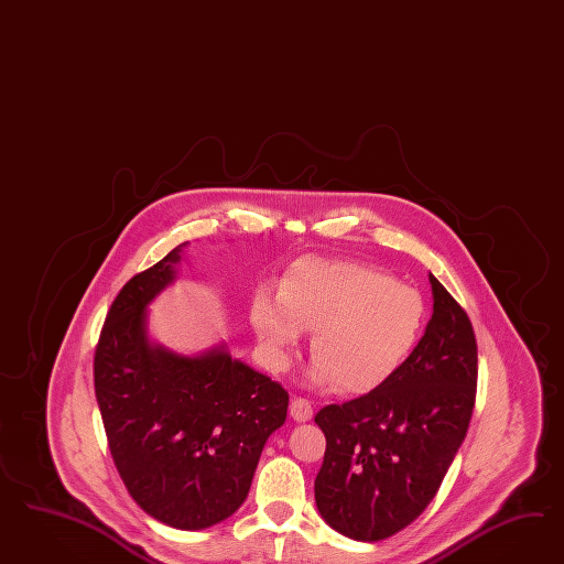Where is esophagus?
I'll use <instances>...</instances> for the list:
<instances>
[{
    "label": "esophagus",
    "instance_id": "obj_1",
    "mask_svg": "<svg viewBox=\"0 0 564 564\" xmlns=\"http://www.w3.org/2000/svg\"><path fill=\"white\" fill-rule=\"evenodd\" d=\"M290 413L295 422H310L312 420V405L306 399H291Z\"/></svg>",
    "mask_w": 564,
    "mask_h": 564
}]
</instances>
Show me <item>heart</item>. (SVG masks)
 Instances as JSON below:
<instances>
[{
    "label": "heart",
    "instance_id": "1",
    "mask_svg": "<svg viewBox=\"0 0 564 564\" xmlns=\"http://www.w3.org/2000/svg\"><path fill=\"white\" fill-rule=\"evenodd\" d=\"M267 366L283 372L304 330H312L314 361L307 380L343 394L382 389L415 351L427 306L415 288L354 260L302 258L260 291L250 310Z\"/></svg>",
    "mask_w": 564,
    "mask_h": 564
}]
</instances>
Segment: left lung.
I'll list each match as a JSON object with an SVG mask.
<instances>
[{"label":"left lung","mask_w":564,"mask_h":564,"mask_svg":"<svg viewBox=\"0 0 564 564\" xmlns=\"http://www.w3.org/2000/svg\"><path fill=\"white\" fill-rule=\"evenodd\" d=\"M432 318L405 366L375 393L328 405L316 507L345 538L378 542L415 521L467 434L478 384L471 323L434 274Z\"/></svg>","instance_id":"1"}]
</instances>
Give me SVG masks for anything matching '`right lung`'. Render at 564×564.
I'll list each match as a JSON object with an SVG mask.
<instances>
[{
    "label": "right lung",
    "mask_w": 564,
    "mask_h": 564,
    "mask_svg": "<svg viewBox=\"0 0 564 564\" xmlns=\"http://www.w3.org/2000/svg\"><path fill=\"white\" fill-rule=\"evenodd\" d=\"M186 243L132 276L95 351L109 451L138 507L175 530H206L243 505L290 394L225 343L180 354L149 337V306L177 279Z\"/></svg>",
    "instance_id": "obj_1"
}]
</instances>
